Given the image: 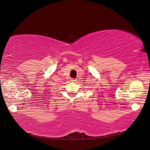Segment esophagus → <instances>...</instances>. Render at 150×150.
Returning <instances> with one entry per match:
<instances>
[{
    "instance_id": "obj_1",
    "label": "esophagus",
    "mask_w": 150,
    "mask_h": 150,
    "mask_svg": "<svg viewBox=\"0 0 150 150\" xmlns=\"http://www.w3.org/2000/svg\"><path fill=\"white\" fill-rule=\"evenodd\" d=\"M71 81H72V82H73V83H75V82H76V79H72V80H71Z\"/></svg>"
}]
</instances>
